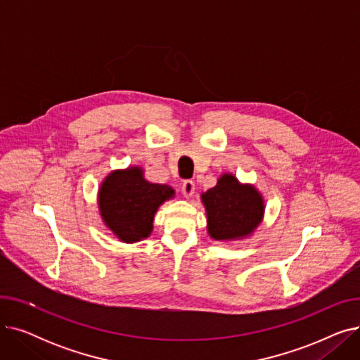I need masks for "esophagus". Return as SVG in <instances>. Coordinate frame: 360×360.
<instances>
[{
    "label": "esophagus",
    "instance_id": "esophagus-1",
    "mask_svg": "<svg viewBox=\"0 0 360 360\" xmlns=\"http://www.w3.org/2000/svg\"><path fill=\"white\" fill-rule=\"evenodd\" d=\"M194 191H195L194 181H184V184H182V194H184V197H186V198L193 197Z\"/></svg>",
    "mask_w": 360,
    "mask_h": 360
}]
</instances>
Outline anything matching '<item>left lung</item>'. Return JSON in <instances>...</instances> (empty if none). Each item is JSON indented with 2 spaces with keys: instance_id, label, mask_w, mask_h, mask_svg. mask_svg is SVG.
<instances>
[{
  "instance_id": "left-lung-1",
  "label": "left lung",
  "mask_w": 360,
  "mask_h": 360,
  "mask_svg": "<svg viewBox=\"0 0 360 360\" xmlns=\"http://www.w3.org/2000/svg\"><path fill=\"white\" fill-rule=\"evenodd\" d=\"M207 212V229L216 240L248 236L259 224L264 201L252 185H242L224 174L217 185L201 195Z\"/></svg>"
}]
</instances>
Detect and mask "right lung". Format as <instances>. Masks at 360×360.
Returning a JSON list of instances; mask_svg holds the SVG:
<instances>
[{"instance_id":"add662e5","label":"right lung","mask_w":360,"mask_h":360,"mask_svg":"<svg viewBox=\"0 0 360 360\" xmlns=\"http://www.w3.org/2000/svg\"><path fill=\"white\" fill-rule=\"evenodd\" d=\"M174 194L167 185L147 182L140 167H128L103 181L99 209L105 224L122 242H137L151 233L159 205Z\"/></svg>"}]
</instances>
